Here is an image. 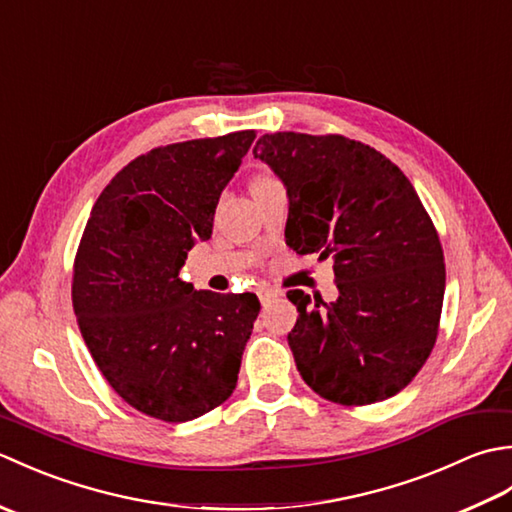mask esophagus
I'll use <instances>...</instances> for the list:
<instances>
[{"label":"esophagus","instance_id":"34e87169","mask_svg":"<svg viewBox=\"0 0 512 512\" xmlns=\"http://www.w3.org/2000/svg\"><path fill=\"white\" fill-rule=\"evenodd\" d=\"M257 295H259V301H262V303H264V306H266V303H268L270 299H275V297H277V290H273V288H268V286H262V288H259V290H257Z\"/></svg>","mask_w":512,"mask_h":512}]
</instances>
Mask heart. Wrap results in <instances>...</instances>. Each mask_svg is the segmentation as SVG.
<instances>
[{"label": "heart", "mask_w": 512, "mask_h": 512, "mask_svg": "<svg viewBox=\"0 0 512 512\" xmlns=\"http://www.w3.org/2000/svg\"><path fill=\"white\" fill-rule=\"evenodd\" d=\"M270 180H275V178H270V176H266V173H259V176H255V178H253V182H250V189H253V187H259V184H264V182H270Z\"/></svg>", "instance_id": "1"}]
</instances>
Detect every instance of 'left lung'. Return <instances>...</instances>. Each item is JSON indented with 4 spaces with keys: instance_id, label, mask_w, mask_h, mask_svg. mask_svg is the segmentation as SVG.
Listing matches in <instances>:
<instances>
[{
    "instance_id": "1",
    "label": "left lung",
    "mask_w": 512,
    "mask_h": 512,
    "mask_svg": "<svg viewBox=\"0 0 512 512\" xmlns=\"http://www.w3.org/2000/svg\"><path fill=\"white\" fill-rule=\"evenodd\" d=\"M253 154L288 189V246L334 259L339 299L288 292L299 374L345 407L396 396L436 345L447 281L416 189L380 151L341 134H266Z\"/></svg>"
}]
</instances>
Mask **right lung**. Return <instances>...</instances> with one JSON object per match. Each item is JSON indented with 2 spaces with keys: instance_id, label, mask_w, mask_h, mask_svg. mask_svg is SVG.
<instances>
[{
  "instance_id": "add662e5",
  "label": "right lung",
  "mask_w": 512,
  "mask_h": 512,
  "mask_svg": "<svg viewBox=\"0 0 512 512\" xmlns=\"http://www.w3.org/2000/svg\"><path fill=\"white\" fill-rule=\"evenodd\" d=\"M255 129L156 147L116 173L85 224L72 306L107 383L149 418L187 422L233 394L259 299L193 290L180 268L213 233Z\"/></svg>"
}]
</instances>
